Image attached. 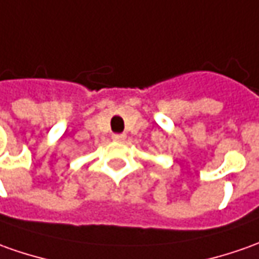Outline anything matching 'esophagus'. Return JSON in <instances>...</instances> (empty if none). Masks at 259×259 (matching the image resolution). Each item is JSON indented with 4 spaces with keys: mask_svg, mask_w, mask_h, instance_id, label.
I'll return each mask as SVG.
<instances>
[{
    "mask_svg": "<svg viewBox=\"0 0 259 259\" xmlns=\"http://www.w3.org/2000/svg\"><path fill=\"white\" fill-rule=\"evenodd\" d=\"M112 139H113L115 142H122V140L126 139V135H123V133H117V135H113Z\"/></svg>",
    "mask_w": 259,
    "mask_h": 259,
    "instance_id": "34e87169",
    "label": "esophagus"
}]
</instances>
